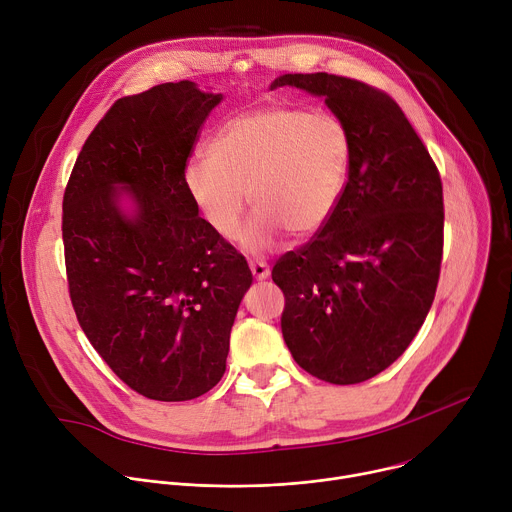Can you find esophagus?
<instances>
[{
  "label": "esophagus",
  "mask_w": 512,
  "mask_h": 512,
  "mask_svg": "<svg viewBox=\"0 0 512 512\" xmlns=\"http://www.w3.org/2000/svg\"><path fill=\"white\" fill-rule=\"evenodd\" d=\"M249 267H251V273H253V277L255 279H259V281H263V279H267L269 277V265L265 263V261H249Z\"/></svg>",
  "instance_id": "1"
}]
</instances>
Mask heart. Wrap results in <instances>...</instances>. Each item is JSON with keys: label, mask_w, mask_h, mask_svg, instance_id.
Listing matches in <instances>:
<instances>
[{"label": "heart", "mask_w": 512, "mask_h": 512, "mask_svg": "<svg viewBox=\"0 0 512 512\" xmlns=\"http://www.w3.org/2000/svg\"><path fill=\"white\" fill-rule=\"evenodd\" d=\"M352 139L328 111L259 107L229 119L184 168V190L208 229L235 239L249 194L257 206L241 245L253 255L283 235L314 237L330 221L348 182Z\"/></svg>", "instance_id": "heart-1"}]
</instances>
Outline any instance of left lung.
Masks as SVG:
<instances>
[{"label":"left lung","instance_id":"1","mask_svg":"<svg viewBox=\"0 0 512 512\" xmlns=\"http://www.w3.org/2000/svg\"><path fill=\"white\" fill-rule=\"evenodd\" d=\"M324 97L352 139L344 194L310 243L271 271L283 340L332 385L373 379L405 352L433 304L444 253V192L401 107L354 79L314 72L271 83Z\"/></svg>","mask_w":512,"mask_h":512}]
</instances>
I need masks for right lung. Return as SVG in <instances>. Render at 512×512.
Instances as JSON below:
<instances>
[{
    "mask_svg": "<svg viewBox=\"0 0 512 512\" xmlns=\"http://www.w3.org/2000/svg\"><path fill=\"white\" fill-rule=\"evenodd\" d=\"M221 101L192 81L115 101L64 190V263L77 320L111 371L156 401L196 399L223 379L231 328L253 281L245 257L208 229L182 180L198 131Z\"/></svg>",
    "mask_w": 512,
    "mask_h": 512,
    "instance_id": "add662e5",
    "label": "right lung"
}]
</instances>
